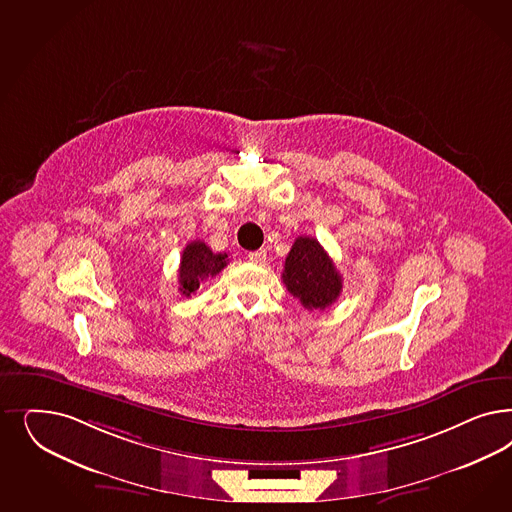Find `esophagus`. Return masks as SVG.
I'll return each instance as SVG.
<instances>
[{
    "label": "esophagus",
    "mask_w": 512,
    "mask_h": 512,
    "mask_svg": "<svg viewBox=\"0 0 512 512\" xmlns=\"http://www.w3.org/2000/svg\"><path fill=\"white\" fill-rule=\"evenodd\" d=\"M265 258H267V252H265V250H256V252H250V254H248V260H250L252 264H265Z\"/></svg>",
    "instance_id": "1"
}]
</instances>
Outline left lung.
Returning a JSON list of instances; mask_svg holds the SVG:
<instances>
[{"label": "left lung", "instance_id": "left-lung-1", "mask_svg": "<svg viewBox=\"0 0 512 512\" xmlns=\"http://www.w3.org/2000/svg\"><path fill=\"white\" fill-rule=\"evenodd\" d=\"M282 282L307 311L328 309L343 290L337 267L314 237L294 241L284 262Z\"/></svg>", "mask_w": 512, "mask_h": 512}]
</instances>
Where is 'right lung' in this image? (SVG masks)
I'll return each mask as SVG.
<instances>
[{
	"instance_id": "obj_1",
	"label": "right lung",
	"mask_w": 512,
	"mask_h": 512,
	"mask_svg": "<svg viewBox=\"0 0 512 512\" xmlns=\"http://www.w3.org/2000/svg\"><path fill=\"white\" fill-rule=\"evenodd\" d=\"M228 265V254H215L203 241H192L182 250L179 267V290L190 297L198 292L199 284L216 277Z\"/></svg>"
}]
</instances>
